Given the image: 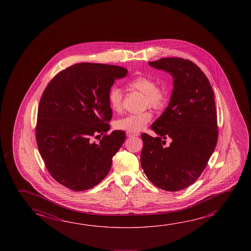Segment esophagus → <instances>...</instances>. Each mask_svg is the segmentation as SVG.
<instances>
[{"instance_id": "1", "label": "esophagus", "mask_w": 251, "mask_h": 251, "mask_svg": "<svg viewBox=\"0 0 251 251\" xmlns=\"http://www.w3.org/2000/svg\"><path fill=\"white\" fill-rule=\"evenodd\" d=\"M139 133H129V132H127V136L128 137H133V136H139Z\"/></svg>"}]
</instances>
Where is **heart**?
<instances>
[{
  "label": "heart",
  "instance_id": "1",
  "mask_svg": "<svg viewBox=\"0 0 251 251\" xmlns=\"http://www.w3.org/2000/svg\"><path fill=\"white\" fill-rule=\"evenodd\" d=\"M156 86V82L152 78L145 76H138L128 82V86L131 89L144 95V104L146 106L159 109L165 105L166 94L165 91ZM108 101L113 111H122L124 106V95L122 89L119 87H113L108 95ZM151 117V113L149 111L127 115L117 120L115 127L120 130L136 133L146 127Z\"/></svg>",
  "mask_w": 251,
  "mask_h": 251
}]
</instances>
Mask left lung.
Returning a JSON list of instances; mask_svg holds the SVG:
<instances>
[{
  "instance_id": "1",
  "label": "left lung",
  "mask_w": 251,
  "mask_h": 251,
  "mask_svg": "<svg viewBox=\"0 0 251 251\" xmlns=\"http://www.w3.org/2000/svg\"><path fill=\"white\" fill-rule=\"evenodd\" d=\"M149 65L173 76V90L168 107L152 124L157 136L142 134L141 165L153 185L177 192L197 180L217 144L214 92L190 60L164 58ZM166 138L172 140L168 148L163 146Z\"/></svg>"
}]
</instances>
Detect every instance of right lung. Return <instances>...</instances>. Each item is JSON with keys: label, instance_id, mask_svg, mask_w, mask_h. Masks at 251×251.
<instances>
[{"label": "right lung", "instance_id": "add662e5", "mask_svg": "<svg viewBox=\"0 0 251 251\" xmlns=\"http://www.w3.org/2000/svg\"><path fill=\"white\" fill-rule=\"evenodd\" d=\"M127 74L121 66L79 63L60 72L46 86L36 138L46 168L59 184L75 192L86 191L109 173L125 133L114 130L98 144L91 138L110 129L108 95L115 79Z\"/></svg>", "mask_w": 251, "mask_h": 251}]
</instances>
